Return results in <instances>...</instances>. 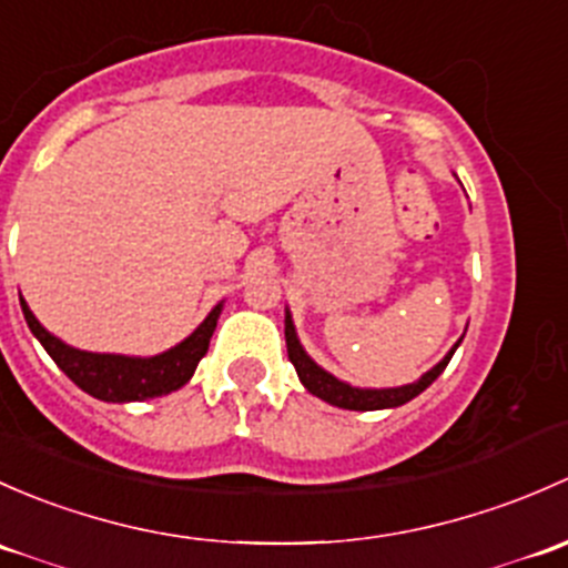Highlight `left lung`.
I'll list each match as a JSON object with an SVG mask.
<instances>
[{
    "instance_id": "left-lung-1",
    "label": "left lung",
    "mask_w": 568,
    "mask_h": 568,
    "mask_svg": "<svg viewBox=\"0 0 568 568\" xmlns=\"http://www.w3.org/2000/svg\"><path fill=\"white\" fill-rule=\"evenodd\" d=\"M284 336H286V355H290L292 366H295L297 377H301V383L306 385L308 394L320 396V399L327 402V405H333V407H344V410H385V407L405 405V402H410L413 396H418L420 390H426L437 377H440V372L446 369L448 361H452V355H454V349H457L462 342L459 338V342L454 344L452 353H448L446 358L435 366V369L426 372L418 383L402 385V388L372 390V388H353V385L342 383V379H336L333 374L320 369V366L314 364L306 353H303L301 342H297V336H295V327H292L290 314H286V320H284Z\"/></svg>"
}]
</instances>
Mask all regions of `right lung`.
I'll list each match as a JSON object with an SVG mask.
<instances>
[{"instance_id": "add662e5", "label": "right lung", "mask_w": 568, "mask_h": 568, "mask_svg": "<svg viewBox=\"0 0 568 568\" xmlns=\"http://www.w3.org/2000/svg\"><path fill=\"white\" fill-rule=\"evenodd\" d=\"M21 312L29 331L38 336V342L43 344L45 353L54 358V364L60 366L81 390H87V394L103 402H144L163 394H172V390L183 388V385L189 383L196 364L204 358V353H207L210 336H213L215 323H219L221 306H215L213 312L207 314V320H204L185 342H180L178 347H172L169 353L155 355V358L101 355L68 347L65 342L51 336V333L34 320V314L29 312L23 297Z\"/></svg>"}]
</instances>
